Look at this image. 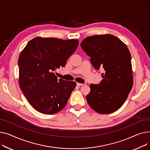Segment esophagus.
I'll list each match as a JSON object with an SVG mask.
<instances>
[{
	"label": "esophagus",
	"instance_id": "34e87169",
	"mask_svg": "<svg viewBox=\"0 0 150 150\" xmlns=\"http://www.w3.org/2000/svg\"><path fill=\"white\" fill-rule=\"evenodd\" d=\"M77 85L78 86H82V85H83V83H77Z\"/></svg>",
	"mask_w": 150,
	"mask_h": 150
}]
</instances>
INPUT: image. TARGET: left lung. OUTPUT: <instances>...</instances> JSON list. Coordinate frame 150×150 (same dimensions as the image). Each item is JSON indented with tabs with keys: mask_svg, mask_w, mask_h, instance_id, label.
<instances>
[{
	"mask_svg": "<svg viewBox=\"0 0 150 150\" xmlns=\"http://www.w3.org/2000/svg\"><path fill=\"white\" fill-rule=\"evenodd\" d=\"M96 69L103 68L99 84H91L86 96L90 107L100 114H109L124 103L133 85L131 56L125 44L106 34L86 38L81 43Z\"/></svg>",
	"mask_w": 150,
	"mask_h": 150,
	"instance_id": "8db88e82",
	"label": "left lung"
}]
</instances>
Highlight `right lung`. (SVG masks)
<instances>
[{
    "label": "right lung",
    "instance_id": "right-lung-1",
    "mask_svg": "<svg viewBox=\"0 0 150 150\" xmlns=\"http://www.w3.org/2000/svg\"><path fill=\"white\" fill-rule=\"evenodd\" d=\"M78 45L76 39L36 37L21 52L19 86L30 104L38 111L52 114L66 106L76 83L58 79L54 71L65 67Z\"/></svg>",
    "mask_w": 150,
    "mask_h": 150
}]
</instances>
